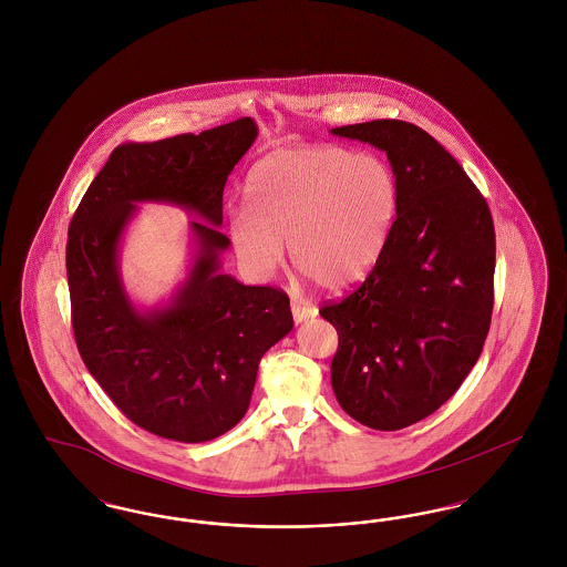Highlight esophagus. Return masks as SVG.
<instances>
[{
    "instance_id": "1",
    "label": "esophagus",
    "mask_w": 567,
    "mask_h": 567,
    "mask_svg": "<svg viewBox=\"0 0 567 567\" xmlns=\"http://www.w3.org/2000/svg\"><path fill=\"white\" fill-rule=\"evenodd\" d=\"M291 312H293V321H296L297 324L306 323V321H310V319H315V317L319 315V310H317L315 306H310V303H299V301L291 303Z\"/></svg>"
}]
</instances>
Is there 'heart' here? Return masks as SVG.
I'll return each mask as SVG.
<instances>
[{
    "label": "heart",
    "mask_w": 567,
    "mask_h": 567,
    "mask_svg": "<svg viewBox=\"0 0 567 567\" xmlns=\"http://www.w3.org/2000/svg\"><path fill=\"white\" fill-rule=\"evenodd\" d=\"M400 189L391 165L342 146L280 148L255 163L244 206L227 220L229 244L252 278L285 261L329 291L361 282L386 246Z\"/></svg>",
    "instance_id": "b5f03b06"
}]
</instances>
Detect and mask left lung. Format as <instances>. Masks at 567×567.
I'll return each instance as SVG.
<instances>
[{
	"instance_id": "left-lung-1",
	"label": "left lung",
	"mask_w": 567,
	"mask_h": 567,
	"mask_svg": "<svg viewBox=\"0 0 567 567\" xmlns=\"http://www.w3.org/2000/svg\"><path fill=\"white\" fill-rule=\"evenodd\" d=\"M331 134L377 146L398 178V215L374 270L321 310L338 331V404L365 427L395 432L444 404L483 352L493 218L463 167L421 127L380 118Z\"/></svg>"
}]
</instances>
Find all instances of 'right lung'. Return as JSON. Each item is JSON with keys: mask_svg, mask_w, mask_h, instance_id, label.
Listing matches in <instances>:
<instances>
[{"mask_svg": "<svg viewBox=\"0 0 567 567\" xmlns=\"http://www.w3.org/2000/svg\"><path fill=\"white\" fill-rule=\"evenodd\" d=\"M259 134L252 118L159 142H130L84 193L68 231L72 324L82 361L137 427L176 442H208L243 421L259 361L293 329L289 297L220 271L227 176ZM169 203L190 221L196 255L163 307L140 311L117 268L135 203Z\"/></svg>", "mask_w": 567, "mask_h": 567, "instance_id": "1", "label": "right lung"}]
</instances>
